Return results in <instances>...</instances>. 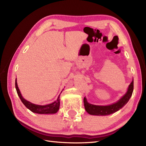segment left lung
Returning <instances> with one entry per match:
<instances>
[{"mask_svg": "<svg viewBox=\"0 0 146 146\" xmlns=\"http://www.w3.org/2000/svg\"><path fill=\"white\" fill-rule=\"evenodd\" d=\"M133 78L131 83L130 84L129 88H128L127 91L125 94L122 96L116 103H114L109 105H96L89 104L86 98H84L83 102L84 106L86 112H88L91 115L96 116H106L109 115L112 113L117 111L118 110L122 108L123 106H125L126 104L130 100L131 96L133 93Z\"/></svg>", "mask_w": 146, "mask_h": 146, "instance_id": "8db88e82", "label": "left lung"}]
</instances>
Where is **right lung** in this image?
<instances>
[{"label":"right lung","mask_w":146,"mask_h":146,"mask_svg":"<svg viewBox=\"0 0 146 146\" xmlns=\"http://www.w3.org/2000/svg\"><path fill=\"white\" fill-rule=\"evenodd\" d=\"M15 86H16L17 93L18 94V96L19 97L22 102H23L25 107L28 109H29L31 111L35 113H38V114H55L58 111L59 108H60V94L56 100L54 102L48 104V105H36V104L31 103L30 102H29L23 98V97L22 96L21 94L19 88L17 86L16 79L15 80Z\"/></svg>","instance_id":"obj_1"}]
</instances>
